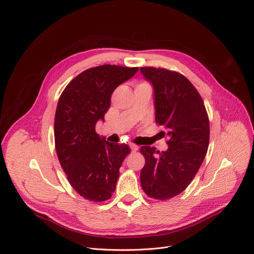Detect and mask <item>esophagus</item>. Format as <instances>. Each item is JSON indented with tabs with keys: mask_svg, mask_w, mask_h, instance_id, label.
Listing matches in <instances>:
<instances>
[{
	"mask_svg": "<svg viewBox=\"0 0 254 254\" xmlns=\"http://www.w3.org/2000/svg\"><path fill=\"white\" fill-rule=\"evenodd\" d=\"M129 148H130L131 152H136V151L139 149L138 146L135 145V144H129Z\"/></svg>",
	"mask_w": 254,
	"mask_h": 254,
	"instance_id": "34e87169",
	"label": "esophagus"
}]
</instances>
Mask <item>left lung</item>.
I'll list each match as a JSON object with an SVG mask.
<instances>
[{"label": "left lung", "instance_id": "obj_1", "mask_svg": "<svg viewBox=\"0 0 254 254\" xmlns=\"http://www.w3.org/2000/svg\"><path fill=\"white\" fill-rule=\"evenodd\" d=\"M144 78L152 84L155 123L167 129L168 149L142 146L145 156L141 185L156 199H169L181 193L203 164L210 138L209 118L202 97L180 73L142 66Z\"/></svg>", "mask_w": 254, "mask_h": 254}]
</instances>
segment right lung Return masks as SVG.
I'll list each match as a JSON object with an SVG mask.
<instances>
[{
    "label": "right lung",
    "instance_id": "1",
    "mask_svg": "<svg viewBox=\"0 0 254 254\" xmlns=\"http://www.w3.org/2000/svg\"><path fill=\"white\" fill-rule=\"evenodd\" d=\"M139 68L103 64L76 76L60 97L55 117V142L61 166L72 188L91 202L112 196L119 168L130 152L127 144H113L96 131L110 108L115 88Z\"/></svg>",
    "mask_w": 254,
    "mask_h": 254
}]
</instances>
